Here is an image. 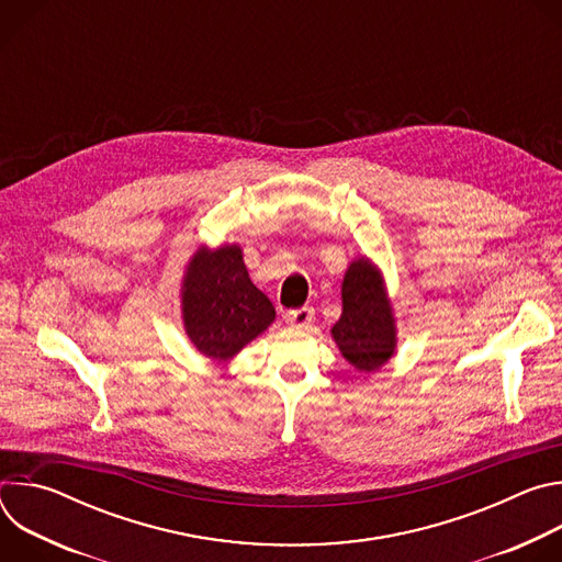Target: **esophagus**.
<instances>
[{
	"label": "esophagus",
	"instance_id": "1",
	"mask_svg": "<svg viewBox=\"0 0 562 562\" xmlns=\"http://www.w3.org/2000/svg\"><path fill=\"white\" fill-rule=\"evenodd\" d=\"M284 319L289 327H308L313 323V306H300V308H293V311H286L284 313Z\"/></svg>",
	"mask_w": 562,
	"mask_h": 562
}]
</instances>
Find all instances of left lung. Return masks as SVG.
<instances>
[{"label": "left lung", "instance_id": "8db88e82", "mask_svg": "<svg viewBox=\"0 0 562 562\" xmlns=\"http://www.w3.org/2000/svg\"><path fill=\"white\" fill-rule=\"evenodd\" d=\"M340 353L358 371H378L395 353V319L375 265L358 258L342 280V315L331 329Z\"/></svg>", "mask_w": 562, "mask_h": 562}]
</instances>
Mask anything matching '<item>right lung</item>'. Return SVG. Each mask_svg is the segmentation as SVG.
Here are the masks:
<instances>
[{"label": "right lung", "mask_w": 562, "mask_h": 562, "mask_svg": "<svg viewBox=\"0 0 562 562\" xmlns=\"http://www.w3.org/2000/svg\"><path fill=\"white\" fill-rule=\"evenodd\" d=\"M182 319L193 347L226 362L276 319L271 300L251 282L243 249H198L182 280Z\"/></svg>", "instance_id": "right-lung-1"}]
</instances>
